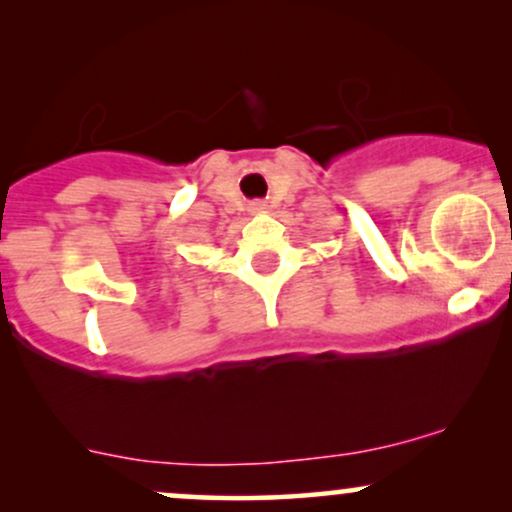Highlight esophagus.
Listing matches in <instances>:
<instances>
[{
	"mask_svg": "<svg viewBox=\"0 0 512 512\" xmlns=\"http://www.w3.org/2000/svg\"><path fill=\"white\" fill-rule=\"evenodd\" d=\"M264 209H267V207H264L262 202H255V204H250V211H252V214H262Z\"/></svg>",
	"mask_w": 512,
	"mask_h": 512,
	"instance_id": "esophagus-1",
	"label": "esophagus"
}]
</instances>
